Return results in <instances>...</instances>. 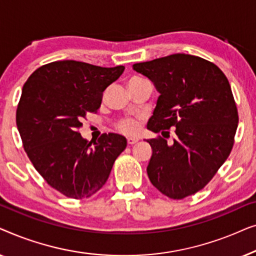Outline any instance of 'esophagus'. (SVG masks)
Segmentation results:
<instances>
[{
  "label": "esophagus",
  "instance_id": "1",
  "mask_svg": "<svg viewBox=\"0 0 256 256\" xmlns=\"http://www.w3.org/2000/svg\"><path fill=\"white\" fill-rule=\"evenodd\" d=\"M138 141V138H127V143L129 146L134 144V143H136Z\"/></svg>",
  "mask_w": 256,
  "mask_h": 256
}]
</instances>
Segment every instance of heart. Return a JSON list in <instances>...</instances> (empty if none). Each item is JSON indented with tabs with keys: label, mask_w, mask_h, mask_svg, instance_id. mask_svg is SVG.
<instances>
[{
	"label": "heart",
	"mask_w": 256,
	"mask_h": 256,
	"mask_svg": "<svg viewBox=\"0 0 256 256\" xmlns=\"http://www.w3.org/2000/svg\"><path fill=\"white\" fill-rule=\"evenodd\" d=\"M116 127L118 132H124L126 135H134L140 130V127H141V124L138 118H122L118 122Z\"/></svg>",
	"instance_id": "b5f03b06"
}]
</instances>
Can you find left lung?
I'll return each mask as SVG.
<instances>
[{"mask_svg": "<svg viewBox=\"0 0 256 256\" xmlns=\"http://www.w3.org/2000/svg\"><path fill=\"white\" fill-rule=\"evenodd\" d=\"M149 78L160 96L148 122L152 155L146 172L157 190L183 199L202 190L230 156L238 128V110L226 76L197 56L174 54L132 65Z\"/></svg>", "mask_w": 256, "mask_h": 256, "instance_id": "left-lung-1", "label": "left lung"}]
</instances>
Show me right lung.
Masks as SVG:
<instances>
[{
	"instance_id": "right-lung-1",
	"label": "right lung",
	"mask_w": 256,
	"mask_h": 256,
	"mask_svg": "<svg viewBox=\"0 0 256 256\" xmlns=\"http://www.w3.org/2000/svg\"><path fill=\"white\" fill-rule=\"evenodd\" d=\"M124 71V66L58 60L40 66L24 84L16 112L24 150L46 183L66 197L88 198L99 191L127 146L124 136L114 132L92 144L78 132Z\"/></svg>"
}]
</instances>
